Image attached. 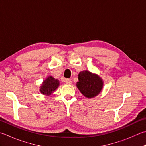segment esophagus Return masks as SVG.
Returning a JSON list of instances; mask_svg holds the SVG:
<instances>
[{
  "mask_svg": "<svg viewBox=\"0 0 146 146\" xmlns=\"http://www.w3.org/2000/svg\"><path fill=\"white\" fill-rule=\"evenodd\" d=\"M64 82H65L66 84L69 85H71L72 84V82H71V80H70V79H64Z\"/></svg>",
  "mask_w": 146,
  "mask_h": 146,
  "instance_id": "34e87169",
  "label": "esophagus"
}]
</instances>
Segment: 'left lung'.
<instances>
[{
    "instance_id": "obj_1",
    "label": "left lung",
    "mask_w": 146,
    "mask_h": 146,
    "mask_svg": "<svg viewBox=\"0 0 146 146\" xmlns=\"http://www.w3.org/2000/svg\"><path fill=\"white\" fill-rule=\"evenodd\" d=\"M76 86L84 96L91 98L96 96L102 91L103 81L96 75L88 71H84L79 73Z\"/></svg>"
}]
</instances>
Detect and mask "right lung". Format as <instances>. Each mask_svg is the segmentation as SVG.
Returning <instances> with one entry per match:
<instances>
[{
  "mask_svg": "<svg viewBox=\"0 0 146 146\" xmlns=\"http://www.w3.org/2000/svg\"><path fill=\"white\" fill-rule=\"evenodd\" d=\"M59 85V80L54 78L52 76H49L43 82L40 88V91L42 94H50L57 88Z\"/></svg>",
  "mask_w": 146,
  "mask_h": 146,
  "instance_id": "obj_1",
  "label": "right lung"
}]
</instances>
